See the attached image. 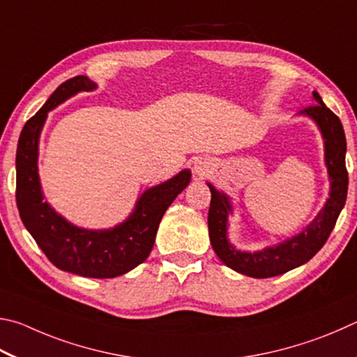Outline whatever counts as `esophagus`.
Here are the masks:
<instances>
[{
  "label": "esophagus",
  "instance_id": "1",
  "mask_svg": "<svg viewBox=\"0 0 357 357\" xmlns=\"http://www.w3.org/2000/svg\"><path fill=\"white\" fill-rule=\"evenodd\" d=\"M208 169H210V162H207V161L197 160V161L195 162V172H196L197 175H205V174L208 172Z\"/></svg>",
  "mask_w": 357,
  "mask_h": 357
}]
</instances>
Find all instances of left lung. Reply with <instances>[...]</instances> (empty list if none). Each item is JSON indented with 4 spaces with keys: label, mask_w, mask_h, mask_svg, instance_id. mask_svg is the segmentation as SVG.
<instances>
[{
    "label": "left lung",
    "mask_w": 357,
    "mask_h": 357,
    "mask_svg": "<svg viewBox=\"0 0 357 357\" xmlns=\"http://www.w3.org/2000/svg\"><path fill=\"white\" fill-rule=\"evenodd\" d=\"M317 105L299 111V116L312 119L320 130L324 141V165L331 182L329 197L314 221L291 238L266 246L260 251H240L229 241V215L234 213L230 197L224 191L207 183L211 191L208 210V235L218 257L226 266L249 278L265 279L298 268L314 257L324 246L335 226L342 208L345 207L348 192V172L345 166L347 139L340 119L323 103L320 93L312 92Z\"/></svg>",
    "instance_id": "left-lung-1"
}]
</instances>
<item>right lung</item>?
Masks as SVG:
<instances>
[{
	"instance_id": "right-lung-1",
	"label": "right lung",
	"mask_w": 357,
	"mask_h": 357,
	"mask_svg": "<svg viewBox=\"0 0 357 357\" xmlns=\"http://www.w3.org/2000/svg\"><path fill=\"white\" fill-rule=\"evenodd\" d=\"M97 89L87 77L62 83L45 105L24 123L17 146V207L28 232L52 264L83 278L109 279L128 273L146 261L156 230L169 205L190 185L191 171L183 169L167 182L146 190L123 222L111 229L78 227L43 201L39 177V139L48 112L78 92Z\"/></svg>"
}]
</instances>
